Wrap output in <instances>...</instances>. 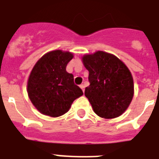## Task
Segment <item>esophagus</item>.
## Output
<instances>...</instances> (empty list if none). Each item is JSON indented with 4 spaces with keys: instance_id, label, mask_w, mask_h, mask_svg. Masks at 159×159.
I'll list each match as a JSON object with an SVG mask.
<instances>
[{
    "instance_id": "34e87169",
    "label": "esophagus",
    "mask_w": 159,
    "mask_h": 159,
    "mask_svg": "<svg viewBox=\"0 0 159 159\" xmlns=\"http://www.w3.org/2000/svg\"><path fill=\"white\" fill-rule=\"evenodd\" d=\"M80 87L81 89L83 90V92H84V88H85V86H84V84H81V85H80Z\"/></svg>"
}]
</instances>
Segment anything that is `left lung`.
<instances>
[{
  "label": "left lung",
  "instance_id": "1",
  "mask_svg": "<svg viewBox=\"0 0 159 159\" xmlns=\"http://www.w3.org/2000/svg\"><path fill=\"white\" fill-rule=\"evenodd\" d=\"M89 71L90 85L84 95L97 116L104 119L119 117L127 110L134 95L130 71L114 55L98 51L83 57Z\"/></svg>",
  "mask_w": 159,
  "mask_h": 159
}]
</instances>
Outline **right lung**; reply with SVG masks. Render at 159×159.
<instances>
[{"instance_id":"obj_1","label":"right lung","mask_w":159,"mask_h":159,"mask_svg":"<svg viewBox=\"0 0 159 159\" xmlns=\"http://www.w3.org/2000/svg\"><path fill=\"white\" fill-rule=\"evenodd\" d=\"M73 55L57 50L47 53L32 68L28 81V95L40 113L58 117L68 111L71 103L83 95L66 67Z\"/></svg>"}]
</instances>
